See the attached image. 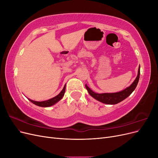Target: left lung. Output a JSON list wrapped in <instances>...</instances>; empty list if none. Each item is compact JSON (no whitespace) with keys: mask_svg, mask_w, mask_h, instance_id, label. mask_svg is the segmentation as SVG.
Here are the masks:
<instances>
[{"mask_svg":"<svg viewBox=\"0 0 158 158\" xmlns=\"http://www.w3.org/2000/svg\"><path fill=\"white\" fill-rule=\"evenodd\" d=\"M140 73V66H139V67H138V75L135 81L132 82V84L129 87L118 92L97 94V93L94 92L86 84H85V88L87 89L88 92L91 96L93 97L96 100H98V101L106 104L114 105L123 101L124 99L128 98L129 95L132 93L133 91L135 89L136 85L138 83V81H139Z\"/></svg>","mask_w":158,"mask_h":158,"instance_id":"obj_1","label":"left lung"}]
</instances>
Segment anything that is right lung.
<instances>
[{
	"mask_svg": "<svg viewBox=\"0 0 158 158\" xmlns=\"http://www.w3.org/2000/svg\"><path fill=\"white\" fill-rule=\"evenodd\" d=\"M65 89H66V85H64V86L63 89V90L61 91L59 94H58L56 96L52 98L51 99H49L48 100H46V101H44V102H36V101H33V100H31L30 99H28L30 101L33 103V104L36 105L37 106L40 107H50L53 106L56 103H57L58 102H59L60 100L63 98V97L64 96V93H65Z\"/></svg>",
	"mask_w": 158,
	"mask_h": 158,
	"instance_id": "obj_1",
	"label": "right lung"
}]
</instances>
